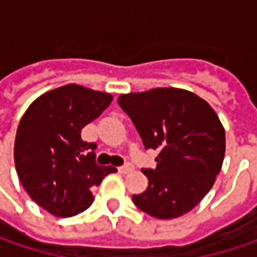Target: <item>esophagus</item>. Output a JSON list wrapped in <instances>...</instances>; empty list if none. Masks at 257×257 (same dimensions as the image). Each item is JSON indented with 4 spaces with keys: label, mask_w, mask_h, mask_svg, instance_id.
Segmentation results:
<instances>
[{
    "label": "esophagus",
    "mask_w": 257,
    "mask_h": 257,
    "mask_svg": "<svg viewBox=\"0 0 257 257\" xmlns=\"http://www.w3.org/2000/svg\"><path fill=\"white\" fill-rule=\"evenodd\" d=\"M134 170V167L131 165V164H126V165H123V167H119V173H122V174H128Z\"/></svg>",
    "instance_id": "34e87169"
}]
</instances>
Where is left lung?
Returning <instances> with one entry per match:
<instances>
[{
  "mask_svg": "<svg viewBox=\"0 0 257 257\" xmlns=\"http://www.w3.org/2000/svg\"><path fill=\"white\" fill-rule=\"evenodd\" d=\"M146 149L158 150L155 170H143L147 189L134 204L156 219H176L213 187L225 158V128L211 105L193 92L156 87L117 99Z\"/></svg>",
  "mask_w": 257,
  "mask_h": 257,
  "instance_id": "left-lung-1",
  "label": "left lung"
}]
</instances>
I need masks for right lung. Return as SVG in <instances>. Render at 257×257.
<instances>
[{
	"mask_svg": "<svg viewBox=\"0 0 257 257\" xmlns=\"http://www.w3.org/2000/svg\"><path fill=\"white\" fill-rule=\"evenodd\" d=\"M113 95L65 84L38 96L22 116L15 140V165L28 195L58 217H71L93 202L92 187L116 173L95 162V143L81 129L95 120Z\"/></svg>",
	"mask_w": 257,
	"mask_h": 257,
	"instance_id": "obj_1",
	"label": "right lung"
}]
</instances>
